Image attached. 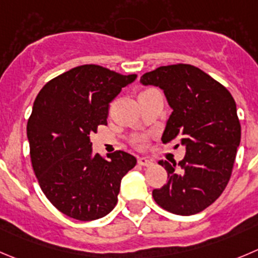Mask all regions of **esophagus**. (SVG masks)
Returning <instances> with one entry per match:
<instances>
[{"mask_svg": "<svg viewBox=\"0 0 258 258\" xmlns=\"http://www.w3.org/2000/svg\"><path fill=\"white\" fill-rule=\"evenodd\" d=\"M138 164H141V166H146V167H149V166H152V164H153V161L149 158H147V157H141V158H138Z\"/></svg>", "mask_w": 258, "mask_h": 258, "instance_id": "34e87169", "label": "esophagus"}]
</instances>
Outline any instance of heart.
Returning a JSON list of instances; mask_svg holds the SVG:
<instances>
[{
  "label": "heart",
  "instance_id": "1",
  "mask_svg": "<svg viewBox=\"0 0 258 258\" xmlns=\"http://www.w3.org/2000/svg\"><path fill=\"white\" fill-rule=\"evenodd\" d=\"M146 143H147V138L143 136H139V137H136V138L133 139V146L136 147V148H144L146 147Z\"/></svg>",
  "mask_w": 258,
  "mask_h": 258
}]
</instances>
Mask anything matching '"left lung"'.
<instances>
[{"instance_id":"8db88e82","label":"left lung","mask_w":258,"mask_h":258,"mask_svg":"<svg viewBox=\"0 0 258 258\" xmlns=\"http://www.w3.org/2000/svg\"><path fill=\"white\" fill-rule=\"evenodd\" d=\"M141 82L161 87L172 107L162 142L180 137L186 147L178 164L158 162L168 176L152 192L154 201L173 214H198L222 195L232 176L241 142L234 99L204 71L183 63L144 73Z\"/></svg>"}]
</instances>
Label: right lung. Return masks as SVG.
I'll return each mask as SVG.
<instances>
[{
    "label": "right lung",
    "mask_w": 258,
    "mask_h": 258,
    "mask_svg": "<svg viewBox=\"0 0 258 258\" xmlns=\"http://www.w3.org/2000/svg\"><path fill=\"white\" fill-rule=\"evenodd\" d=\"M136 78L78 66L49 81L34 101L26 127L33 170L48 200L73 219L109 214L121 178L136 166V157L124 151L109 159L92 154L90 142V134L107 124L110 102Z\"/></svg>",
    "instance_id": "obj_1"
}]
</instances>
